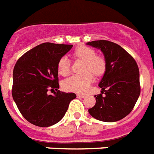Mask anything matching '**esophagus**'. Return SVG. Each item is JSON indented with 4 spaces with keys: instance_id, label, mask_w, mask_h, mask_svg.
Masks as SVG:
<instances>
[{
    "instance_id": "34e87169",
    "label": "esophagus",
    "mask_w": 154,
    "mask_h": 154,
    "mask_svg": "<svg viewBox=\"0 0 154 154\" xmlns=\"http://www.w3.org/2000/svg\"><path fill=\"white\" fill-rule=\"evenodd\" d=\"M77 97H78V98H84V97H85V95L80 94H77Z\"/></svg>"
}]
</instances>
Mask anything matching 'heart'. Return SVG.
Listing matches in <instances>:
<instances>
[{
    "instance_id": "heart-1",
    "label": "heart",
    "mask_w": 154,
    "mask_h": 154,
    "mask_svg": "<svg viewBox=\"0 0 154 154\" xmlns=\"http://www.w3.org/2000/svg\"><path fill=\"white\" fill-rule=\"evenodd\" d=\"M74 57L84 61L83 74L75 75L64 80L62 83L63 90L75 93H85L88 91L90 85L94 80V76L101 75L106 68L104 58L96 56L94 49L86 45L79 46L74 51ZM57 71L60 75L67 76L71 71V64L67 57H62L57 63Z\"/></svg>"
}]
</instances>
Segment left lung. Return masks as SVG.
<instances>
[{
    "label": "left lung",
    "instance_id": "obj_1",
    "mask_svg": "<svg viewBox=\"0 0 154 154\" xmlns=\"http://www.w3.org/2000/svg\"><path fill=\"white\" fill-rule=\"evenodd\" d=\"M86 45L102 52L106 68L98 86L101 93L95 95L96 104L88 110L93 117L104 122H116L130 113L139 95V70L131 56L120 45L105 40Z\"/></svg>",
    "mask_w": 154,
    "mask_h": 154
}]
</instances>
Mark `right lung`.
I'll return each mask as SVG.
<instances>
[{"mask_svg": "<svg viewBox=\"0 0 154 154\" xmlns=\"http://www.w3.org/2000/svg\"><path fill=\"white\" fill-rule=\"evenodd\" d=\"M72 45L45 42L25 53L14 67L12 97L25 119L34 125L47 128L65 115L74 93L58 91L59 60ZM56 89L53 95L48 90Z\"/></svg>", "mask_w": 154, "mask_h": 154, "instance_id": "add662e5", "label": "right lung"}]
</instances>
